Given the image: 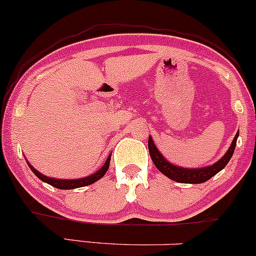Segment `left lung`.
Listing matches in <instances>:
<instances>
[{"instance_id": "8db88e82", "label": "left lung", "mask_w": 256, "mask_h": 256, "mask_svg": "<svg viewBox=\"0 0 256 256\" xmlns=\"http://www.w3.org/2000/svg\"><path fill=\"white\" fill-rule=\"evenodd\" d=\"M238 134H240V132H237L236 136L232 140L231 146H230L228 152L224 154V157H221V158L218 160L216 163H214V164L209 166H203V168L190 169L172 164V163L168 162V160L163 157V154L157 150L156 145H154L151 136H148V152H150L151 160L152 162L154 163V166H156V168L158 169L160 173L164 174L166 176H168L169 179L182 184H202L210 179V178H213L215 174L219 173L221 169L225 168L234 152Z\"/></svg>"}]
</instances>
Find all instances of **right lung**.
I'll use <instances>...</instances> for the list:
<instances>
[{
  "mask_svg": "<svg viewBox=\"0 0 256 256\" xmlns=\"http://www.w3.org/2000/svg\"><path fill=\"white\" fill-rule=\"evenodd\" d=\"M110 160H111V154H108V160H106L105 164L102 166V168L99 169V170L96 172L94 174L90 175V176H86V178H80V179H71V180H68V179H54V178H50V176H46V175H43L40 173L38 170H36L35 168H34L30 164V163L28 162V166H30L31 170L34 172V174L36 175L38 179H41L42 182L50 184V185L54 186V188H60V190H72V188H83V186H88L90 185V184L98 182L99 179H102V176H104L106 172H108V166H110Z\"/></svg>",
  "mask_w": 256,
  "mask_h": 256,
  "instance_id": "1",
  "label": "right lung"
}]
</instances>
